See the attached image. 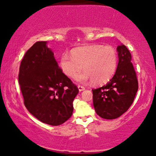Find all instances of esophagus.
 I'll return each instance as SVG.
<instances>
[{
	"label": "esophagus",
	"mask_w": 156,
	"mask_h": 156,
	"mask_svg": "<svg viewBox=\"0 0 156 156\" xmlns=\"http://www.w3.org/2000/svg\"><path fill=\"white\" fill-rule=\"evenodd\" d=\"M78 87L79 91H83V90H84L85 89V87L84 86H83V85H78Z\"/></svg>",
	"instance_id": "obj_1"
}]
</instances>
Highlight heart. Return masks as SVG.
Masks as SVG:
<instances>
[{"mask_svg": "<svg viewBox=\"0 0 156 156\" xmlns=\"http://www.w3.org/2000/svg\"><path fill=\"white\" fill-rule=\"evenodd\" d=\"M71 56L63 54L60 59L61 69L65 75L79 81L91 80L94 85H102L113 77L117 68V52L110 46L86 45L71 51Z\"/></svg>", "mask_w": 156, "mask_h": 156, "instance_id": "obj_1", "label": "heart"}]
</instances>
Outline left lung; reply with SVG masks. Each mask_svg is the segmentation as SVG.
<instances>
[{
	"label": "left lung",
	"mask_w": 156,
	"mask_h": 156,
	"mask_svg": "<svg viewBox=\"0 0 156 156\" xmlns=\"http://www.w3.org/2000/svg\"><path fill=\"white\" fill-rule=\"evenodd\" d=\"M119 63L112 78L102 87L93 90L94 108L103 119L119 117L128 110L139 88L137 76L125 45L117 47Z\"/></svg>",
	"instance_id": "left-lung-1"
}]
</instances>
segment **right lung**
Segmentation results:
<instances>
[{"label":"right lung","mask_w":156,"mask_h":156,"mask_svg":"<svg viewBox=\"0 0 156 156\" xmlns=\"http://www.w3.org/2000/svg\"><path fill=\"white\" fill-rule=\"evenodd\" d=\"M18 80L25 106L39 121L58 126L71 117L78 88L63 73L47 41H37L27 50Z\"/></svg>","instance_id":"right-lung-1"}]
</instances>
